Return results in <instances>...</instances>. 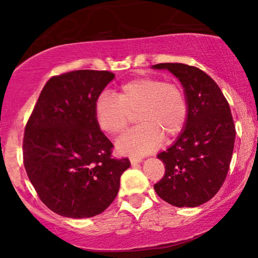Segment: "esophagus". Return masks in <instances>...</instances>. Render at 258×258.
Segmentation results:
<instances>
[{"instance_id": "obj_1", "label": "esophagus", "mask_w": 258, "mask_h": 258, "mask_svg": "<svg viewBox=\"0 0 258 258\" xmlns=\"http://www.w3.org/2000/svg\"><path fill=\"white\" fill-rule=\"evenodd\" d=\"M143 158L142 157H130V162H132V164H135V163H140V162H142Z\"/></svg>"}]
</instances>
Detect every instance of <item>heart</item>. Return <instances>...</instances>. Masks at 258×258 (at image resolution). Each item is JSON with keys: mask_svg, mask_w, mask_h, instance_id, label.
Wrapping results in <instances>:
<instances>
[{"mask_svg": "<svg viewBox=\"0 0 258 258\" xmlns=\"http://www.w3.org/2000/svg\"><path fill=\"white\" fill-rule=\"evenodd\" d=\"M188 101L181 84L157 76H140L125 82L117 96L108 91L95 102V118L102 132L122 134L137 115L141 124L117 141L122 154L150 153L163 136L178 135L188 119Z\"/></svg>", "mask_w": 258, "mask_h": 258, "instance_id": "b5f03b06", "label": "heart"}]
</instances>
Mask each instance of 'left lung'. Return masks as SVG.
I'll return each mask as SVG.
<instances>
[{
    "label": "left lung",
    "instance_id": "obj_1",
    "mask_svg": "<svg viewBox=\"0 0 258 258\" xmlns=\"http://www.w3.org/2000/svg\"><path fill=\"white\" fill-rule=\"evenodd\" d=\"M181 81L188 101V119L176 142L157 157L165 172L154 185L175 207H197L213 199L227 177L236 129L227 98L211 77L197 67L158 63Z\"/></svg>",
    "mask_w": 258,
    "mask_h": 258
}]
</instances>
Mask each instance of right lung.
Listing matches in <instances>:
<instances>
[{
    "mask_svg": "<svg viewBox=\"0 0 258 258\" xmlns=\"http://www.w3.org/2000/svg\"><path fill=\"white\" fill-rule=\"evenodd\" d=\"M115 77L108 70H75L45 83L23 136V163L38 197L54 213L93 217L117 196L126 157L95 118V102Z\"/></svg>",
    "mask_w": 258,
    "mask_h": 258,
    "instance_id": "add662e5",
    "label": "right lung"
}]
</instances>
